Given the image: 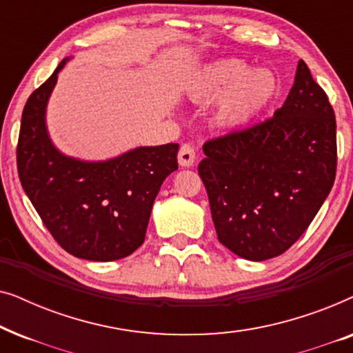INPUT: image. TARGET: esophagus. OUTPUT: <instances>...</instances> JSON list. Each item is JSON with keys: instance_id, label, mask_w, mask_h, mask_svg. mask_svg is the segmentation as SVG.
Returning a JSON list of instances; mask_svg holds the SVG:
<instances>
[{"instance_id": "esophagus-1", "label": "esophagus", "mask_w": 353, "mask_h": 353, "mask_svg": "<svg viewBox=\"0 0 353 353\" xmlns=\"http://www.w3.org/2000/svg\"><path fill=\"white\" fill-rule=\"evenodd\" d=\"M196 161V149L192 144L186 143L180 148V152H178V162H180L181 167H191Z\"/></svg>"}]
</instances>
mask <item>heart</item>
Returning <instances> with one entry per match:
<instances>
[{
	"instance_id": "1",
	"label": "heart",
	"mask_w": 353,
	"mask_h": 353,
	"mask_svg": "<svg viewBox=\"0 0 353 353\" xmlns=\"http://www.w3.org/2000/svg\"><path fill=\"white\" fill-rule=\"evenodd\" d=\"M276 79L270 70L252 69L239 61H219L205 65L192 80V94L199 99L220 98L219 115L228 125H245L267 109L276 94Z\"/></svg>"
}]
</instances>
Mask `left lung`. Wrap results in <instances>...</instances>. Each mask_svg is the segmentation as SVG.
<instances>
[{
  "label": "left lung",
  "instance_id": "left-lung-1",
  "mask_svg": "<svg viewBox=\"0 0 353 353\" xmlns=\"http://www.w3.org/2000/svg\"><path fill=\"white\" fill-rule=\"evenodd\" d=\"M199 176L216 236L239 257H278L308 228L336 178V117L299 61L283 108L252 127L209 139Z\"/></svg>",
  "mask_w": 353,
  "mask_h": 353
}]
</instances>
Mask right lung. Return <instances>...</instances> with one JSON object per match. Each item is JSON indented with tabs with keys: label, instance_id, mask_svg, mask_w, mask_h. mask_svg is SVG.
Instances as JSON below:
<instances>
[{
	"label": "right lung",
	"instance_id": "right-lung-1",
	"mask_svg": "<svg viewBox=\"0 0 353 353\" xmlns=\"http://www.w3.org/2000/svg\"><path fill=\"white\" fill-rule=\"evenodd\" d=\"M52 75L27 99L17 143L22 188L56 243L79 259L110 262L144 243L149 216L165 178L178 168V144L144 146L103 162L67 157L51 143L46 104Z\"/></svg>",
	"mask_w": 353,
	"mask_h": 353
}]
</instances>
